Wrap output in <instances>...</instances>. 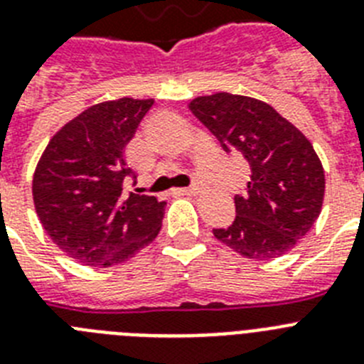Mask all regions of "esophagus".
<instances>
[{
    "label": "esophagus",
    "instance_id": "obj_1",
    "mask_svg": "<svg viewBox=\"0 0 364 364\" xmlns=\"http://www.w3.org/2000/svg\"><path fill=\"white\" fill-rule=\"evenodd\" d=\"M180 193H182V195H189V197H195V195L200 193V186H189V188L180 189Z\"/></svg>",
    "mask_w": 364,
    "mask_h": 364
}]
</instances>
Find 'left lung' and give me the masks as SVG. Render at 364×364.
Segmentation results:
<instances>
[{
  "instance_id": "8db88e82",
  "label": "left lung",
  "mask_w": 364,
  "mask_h": 364,
  "mask_svg": "<svg viewBox=\"0 0 364 364\" xmlns=\"http://www.w3.org/2000/svg\"><path fill=\"white\" fill-rule=\"evenodd\" d=\"M189 108L225 151H237L250 166L247 195L235 197V220L213 235L248 259L293 250L324 203V167L311 141L271 105L247 95H200Z\"/></svg>"
}]
</instances>
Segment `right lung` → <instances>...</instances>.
I'll return each mask as SVG.
<instances>
[{
  "label": "right lung",
  "mask_w": 364,
  "mask_h": 364,
  "mask_svg": "<svg viewBox=\"0 0 364 364\" xmlns=\"http://www.w3.org/2000/svg\"><path fill=\"white\" fill-rule=\"evenodd\" d=\"M154 99L121 97L80 112L55 132L33 176L34 210L66 256L88 267L123 263L154 241L166 203L130 193L125 147Z\"/></svg>",
  "instance_id": "add662e5"
}]
</instances>
